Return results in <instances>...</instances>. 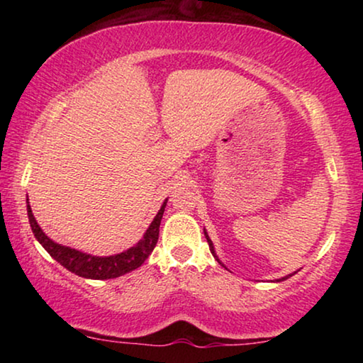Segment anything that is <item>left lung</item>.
<instances>
[{
  "mask_svg": "<svg viewBox=\"0 0 363 363\" xmlns=\"http://www.w3.org/2000/svg\"><path fill=\"white\" fill-rule=\"evenodd\" d=\"M205 236H206V240H208V246H210V251L213 252V256H215L216 257V255H215V247H213V242H211V240H210V238H208V235H206V231H205ZM216 259H218V257H216ZM218 262H220V259H218ZM220 264H221V262H220ZM292 274H289V276H286V277H282V279H287V277H291Z\"/></svg>",
  "mask_w": 363,
  "mask_h": 363,
  "instance_id": "1",
  "label": "left lung"
}]
</instances>
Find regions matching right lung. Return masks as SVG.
Returning <instances> with one entry per match:
<instances>
[{
	"instance_id": "obj_1",
	"label": "right lung",
	"mask_w": 363,
	"mask_h": 363,
	"mask_svg": "<svg viewBox=\"0 0 363 363\" xmlns=\"http://www.w3.org/2000/svg\"><path fill=\"white\" fill-rule=\"evenodd\" d=\"M167 201L163 203L160 211L157 213L155 220L152 221V225L148 226V230L140 241L137 242L135 246L130 247V250L121 252V255L116 256H107V257H99V256H91L86 255V252L71 250L67 246H61L57 242L44 235L41 228L36 223V218H34L31 206L28 205V216H29V225H31V230L36 236V240L41 242L44 250H46L51 257H54L59 264L66 267L74 274L86 277V279H113V277H118L122 274H127L133 269H137L138 266L143 264V261L147 259L148 256L152 255L153 247L157 246L158 241V233H160V221L163 216V211H165Z\"/></svg>"
}]
</instances>
